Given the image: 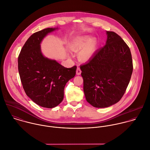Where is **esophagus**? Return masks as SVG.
<instances>
[{"label": "esophagus", "instance_id": "34e87169", "mask_svg": "<svg viewBox=\"0 0 150 150\" xmlns=\"http://www.w3.org/2000/svg\"><path fill=\"white\" fill-rule=\"evenodd\" d=\"M76 75H81V70L80 68H79V67H78V68H77V69H76Z\"/></svg>", "mask_w": 150, "mask_h": 150}]
</instances>
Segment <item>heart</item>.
Wrapping results in <instances>:
<instances>
[{"label": "heart", "instance_id": "1", "mask_svg": "<svg viewBox=\"0 0 150 150\" xmlns=\"http://www.w3.org/2000/svg\"><path fill=\"white\" fill-rule=\"evenodd\" d=\"M97 40L92 39L89 35H82L74 38L69 44L70 50L78 54V59L83 62L89 61L97 48Z\"/></svg>", "mask_w": 150, "mask_h": 150}]
</instances>
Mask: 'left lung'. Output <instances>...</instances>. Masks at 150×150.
I'll return each instance as SVG.
<instances>
[{
    "label": "left lung",
    "instance_id": "obj_1",
    "mask_svg": "<svg viewBox=\"0 0 150 150\" xmlns=\"http://www.w3.org/2000/svg\"><path fill=\"white\" fill-rule=\"evenodd\" d=\"M106 45L80 66L86 101L98 108L117 103L130 82L133 67L130 50L113 31H106Z\"/></svg>",
    "mask_w": 150,
    "mask_h": 150
}]
</instances>
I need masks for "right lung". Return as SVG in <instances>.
Masks as SVG:
<instances>
[{"label":"right lung","mask_w":150,"mask_h":150,"mask_svg":"<svg viewBox=\"0 0 150 150\" xmlns=\"http://www.w3.org/2000/svg\"><path fill=\"white\" fill-rule=\"evenodd\" d=\"M58 28H47L32 34L18 58V69L27 96L46 108L58 106L64 99L66 83L76 74V66L67 68L44 57L40 44L49 33Z\"/></svg>","instance_id":"obj_1"}]
</instances>
